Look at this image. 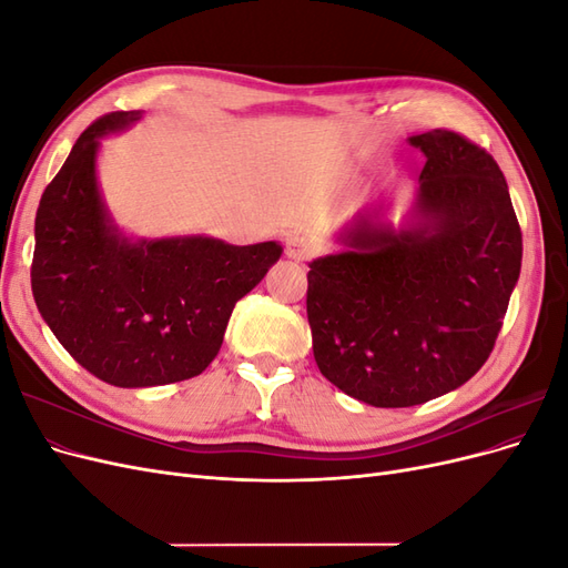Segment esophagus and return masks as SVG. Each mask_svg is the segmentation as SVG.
Masks as SVG:
<instances>
[{
    "label": "esophagus",
    "mask_w": 568,
    "mask_h": 568,
    "mask_svg": "<svg viewBox=\"0 0 568 568\" xmlns=\"http://www.w3.org/2000/svg\"><path fill=\"white\" fill-rule=\"evenodd\" d=\"M315 253V246L307 242L305 236H301V234H291V236H286V255L291 257V261H307V257H311Z\"/></svg>",
    "instance_id": "34e87169"
}]
</instances>
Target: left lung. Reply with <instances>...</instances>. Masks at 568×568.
Segmentation results:
<instances>
[{
    "label": "left lung",
    "instance_id": "left-lung-1",
    "mask_svg": "<svg viewBox=\"0 0 568 568\" xmlns=\"http://www.w3.org/2000/svg\"><path fill=\"white\" fill-rule=\"evenodd\" d=\"M424 156L412 220L365 213L348 248L307 272L320 372L351 398L412 407L484 367L521 272V227L500 165L453 130L409 136Z\"/></svg>",
    "mask_w": 568,
    "mask_h": 568
}]
</instances>
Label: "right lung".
<instances>
[{"mask_svg": "<svg viewBox=\"0 0 568 568\" xmlns=\"http://www.w3.org/2000/svg\"><path fill=\"white\" fill-rule=\"evenodd\" d=\"M140 120L115 111L84 130L44 189L30 282L61 346L120 388L192 379L213 363L239 298L280 261L282 246L211 236L132 242L97 184L99 140Z\"/></svg>", "mask_w": 568, "mask_h": 568, "instance_id": "1", "label": "right lung"}]
</instances>
